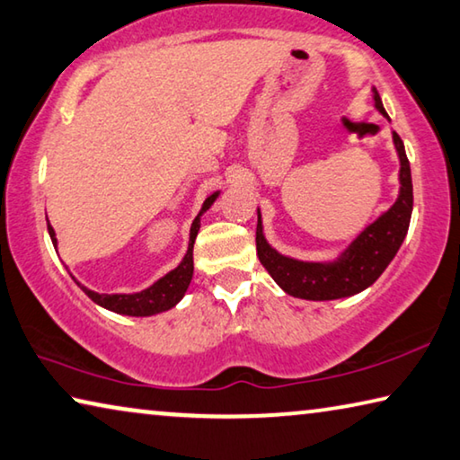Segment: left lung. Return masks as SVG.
<instances>
[{
	"mask_svg": "<svg viewBox=\"0 0 460 460\" xmlns=\"http://www.w3.org/2000/svg\"><path fill=\"white\" fill-rule=\"evenodd\" d=\"M373 100L376 111L385 119H389L375 87ZM393 145H395L399 157L397 200L391 204V208L378 215L373 223H368L338 256L322 261L284 256V253L268 243L261 213L258 208V258L284 293L296 298H305V301L346 298L367 290L385 272V268L391 264V260L395 258L401 243H403L407 229H410L413 210L411 170L405 155L403 141H401L397 133H393Z\"/></svg>",
	"mask_w": 460,
	"mask_h": 460,
	"instance_id": "8db88e82",
	"label": "left lung"
}]
</instances>
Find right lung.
<instances>
[{"label":"right lung","mask_w":460,"mask_h":460,"mask_svg":"<svg viewBox=\"0 0 460 460\" xmlns=\"http://www.w3.org/2000/svg\"><path fill=\"white\" fill-rule=\"evenodd\" d=\"M218 194H221V190L213 192L207 200L202 202L200 213L196 215V218L190 225V239H188V250H186L184 258H181L180 264L173 270H170L167 274H164L162 279L153 282L151 287L138 290V293L104 295V293H93V290L85 288L84 284H79L75 279H73V280L77 282V287L82 288L93 303L100 305V307L108 309V311L119 313V315L151 317V315H157V313H164V311H170L172 307H176V305L181 301V296L186 295L188 287H190V280H192V274H194L192 250H194L196 235H199V231H200V217L207 213L210 207H213L215 200L218 199ZM49 235H50V242H53V245L57 247V235H55V229L50 227V223H49Z\"/></svg>","instance_id":"add662e5"}]
</instances>
